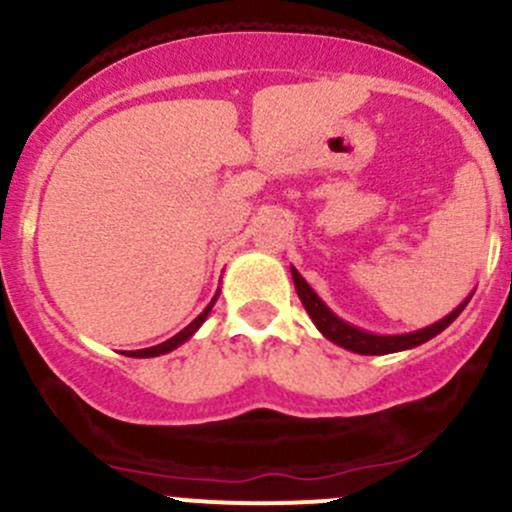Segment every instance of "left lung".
Segmentation results:
<instances>
[{"mask_svg": "<svg viewBox=\"0 0 512 512\" xmlns=\"http://www.w3.org/2000/svg\"><path fill=\"white\" fill-rule=\"evenodd\" d=\"M291 276H293V286H296L298 298H301L303 308H306V313L311 316V321L316 323L318 331H321L328 341L336 343V346L346 348V351H353V353H361V356H386V353H398V351H408V348L421 346V343H426L433 336H438L440 331H445V328H448L450 323L460 316V311H463L470 301V296H468L458 308H453L448 316L440 318V321H435V323H430V326H426V328H418V331H411V333H393V336H381V333L363 331V328H358V326H353V323L338 318L336 313H333L331 308L321 301V296H318V293L308 286L306 278H303L293 266H291Z\"/></svg>", "mask_w": 512, "mask_h": 512, "instance_id": "left-lung-1", "label": "left lung"}]
</instances>
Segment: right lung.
<instances>
[{
	"label": "right lung",
	"mask_w": 512,
	"mask_h": 512,
	"mask_svg": "<svg viewBox=\"0 0 512 512\" xmlns=\"http://www.w3.org/2000/svg\"><path fill=\"white\" fill-rule=\"evenodd\" d=\"M216 298H219V291H216V296L211 298V303H209V306H206L204 311H201L199 316H196L194 321H191L189 326L184 328V331H179V333H176V336H171L169 341L159 343V346L141 348V351H129V353H126V356H131V358H154V356H164V353H169V351H174V348H179L181 343H186V341H189L191 336H194L196 331H199V328H201V323L206 321V316H209V313H211V308H214Z\"/></svg>",
	"instance_id": "right-lung-1"
}]
</instances>
